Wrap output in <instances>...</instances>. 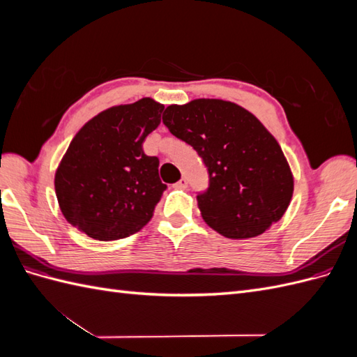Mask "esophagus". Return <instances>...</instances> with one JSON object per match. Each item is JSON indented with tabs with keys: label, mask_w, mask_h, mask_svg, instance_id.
<instances>
[{
	"label": "esophagus",
	"mask_w": 357,
	"mask_h": 357,
	"mask_svg": "<svg viewBox=\"0 0 357 357\" xmlns=\"http://www.w3.org/2000/svg\"><path fill=\"white\" fill-rule=\"evenodd\" d=\"M176 188H178V189H186L188 188V180L183 177L178 183H176Z\"/></svg>",
	"instance_id": "34e87169"
}]
</instances>
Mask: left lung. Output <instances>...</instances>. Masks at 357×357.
<instances>
[{"mask_svg": "<svg viewBox=\"0 0 357 357\" xmlns=\"http://www.w3.org/2000/svg\"><path fill=\"white\" fill-rule=\"evenodd\" d=\"M162 121L208 169L210 186L197 201L211 229L245 240L283 218L294 174L277 139L253 113L231 101L198 98L168 105Z\"/></svg>", "mask_w": 357, "mask_h": 357, "instance_id": "8db88e82", "label": "left lung"}]
</instances>
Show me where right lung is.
<instances>
[{"mask_svg":"<svg viewBox=\"0 0 357 357\" xmlns=\"http://www.w3.org/2000/svg\"><path fill=\"white\" fill-rule=\"evenodd\" d=\"M162 110L164 104L146 96L98 113L75 134L55 172L59 208L74 228L113 241L152 219L167 185L143 142L159 126Z\"/></svg>","mask_w":357,"mask_h":357,"instance_id":"1","label":"right lung"}]
</instances>
